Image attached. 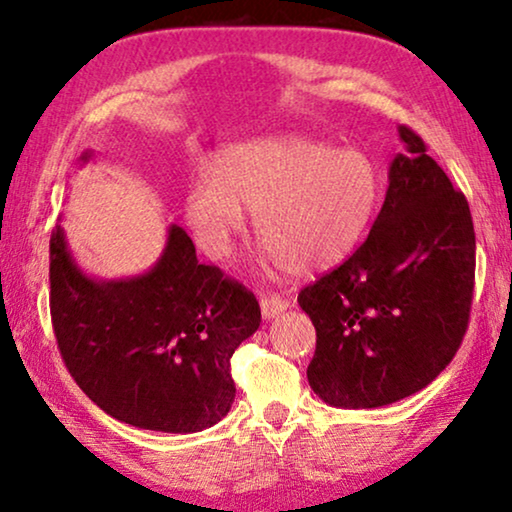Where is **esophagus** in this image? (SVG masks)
I'll use <instances>...</instances> for the list:
<instances>
[{
    "mask_svg": "<svg viewBox=\"0 0 512 512\" xmlns=\"http://www.w3.org/2000/svg\"><path fill=\"white\" fill-rule=\"evenodd\" d=\"M286 307H289V300L277 296V293H272V296H261L263 319H275L277 314H282L286 310Z\"/></svg>",
    "mask_w": 512,
    "mask_h": 512,
    "instance_id": "34e87169",
    "label": "esophagus"
}]
</instances>
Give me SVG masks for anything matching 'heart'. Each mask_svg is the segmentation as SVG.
<instances>
[{"label":"heart","mask_w":512,"mask_h":512,"mask_svg":"<svg viewBox=\"0 0 512 512\" xmlns=\"http://www.w3.org/2000/svg\"><path fill=\"white\" fill-rule=\"evenodd\" d=\"M380 198L366 153L289 135L240 142L214 160V179L193 177L184 216L212 258H226L254 212L258 242L286 270H324L352 254Z\"/></svg>","instance_id":"1"}]
</instances>
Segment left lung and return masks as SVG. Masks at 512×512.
I'll return each instance as SVG.
<instances>
[{
    "instance_id": "obj_1",
    "label": "left lung",
    "mask_w": 512,
    "mask_h": 512,
    "mask_svg": "<svg viewBox=\"0 0 512 512\" xmlns=\"http://www.w3.org/2000/svg\"><path fill=\"white\" fill-rule=\"evenodd\" d=\"M398 137L405 153L391 160L368 240L298 293L317 328L307 380L333 408H382L417 394L452 361L468 328L471 209L422 137L405 125Z\"/></svg>"
}]
</instances>
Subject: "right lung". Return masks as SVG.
Here are the masks:
<instances>
[{"mask_svg":"<svg viewBox=\"0 0 512 512\" xmlns=\"http://www.w3.org/2000/svg\"><path fill=\"white\" fill-rule=\"evenodd\" d=\"M93 151L81 153V165ZM51 319L62 361L90 401L118 422L195 433L228 415L230 356L261 326L254 293L202 265L184 228L135 277L86 275L58 223L51 235Z\"/></svg>","mask_w":512,"mask_h":512,"instance_id":"right-lung-1","label":"right lung"}]
</instances>
